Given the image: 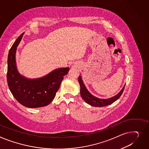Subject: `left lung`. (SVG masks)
<instances>
[{
	"label": "left lung",
	"mask_w": 149,
	"mask_h": 149,
	"mask_svg": "<svg viewBox=\"0 0 149 149\" xmlns=\"http://www.w3.org/2000/svg\"><path fill=\"white\" fill-rule=\"evenodd\" d=\"M78 82L80 83V94L84 101L86 102L88 104H90L92 106L97 107H105V106H107L108 105L113 104L114 102H115L120 97L125 88V86H124L123 88L122 89V91L116 96L107 99V100H102V99L97 98L93 96L88 92V91L87 90V88H86L82 81L81 76H79L78 77Z\"/></svg>",
	"instance_id": "1"
}]
</instances>
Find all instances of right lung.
<instances>
[{"label": "right lung", "instance_id": "add662e5", "mask_svg": "<svg viewBox=\"0 0 149 149\" xmlns=\"http://www.w3.org/2000/svg\"><path fill=\"white\" fill-rule=\"evenodd\" d=\"M23 33L19 35L10 48L8 56L7 82L15 100L28 108L48 105L54 98L63 77L69 68L57 69L44 77L30 80L19 74L15 65L16 48Z\"/></svg>", "mask_w": 149, "mask_h": 149}]
</instances>
